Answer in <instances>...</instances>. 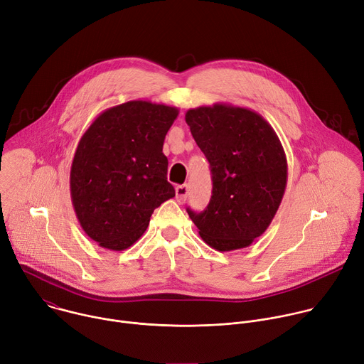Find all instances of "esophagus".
Segmentation results:
<instances>
[{
    "label": "esophagus",
    "mask_w": 364,
    "mask_h": 364,
    "mask_svg": "<svg viewBox=\"0 0 364 364\" xmlns=\"http://www.w3.org/2000/svg\"><path fill=\"white\" fill-rule=\"evenodd\" d=\"M187 197H188V187H187V184L177 186L176 187V198H177V201L180 204H183V203H186Z\"/></svg>",
    "instance_id": "esophagus-1"
}]
</instances>
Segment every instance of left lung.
Returning <instances> with one entry per match:
<instances>
[{
    "label": "left lung",
    "instance_id": "8db88e82",
    "mask_svg": "<svg viewBox=\"0 0 364 364\" xmlns=\"http://www.w3.org/2000/svg\"><path fill=\"white\" fill-rule=\"evenodd\" d=\"M186 122L213 181L205 209L187 213L213 249L247 247L268 229L282 201L288 177L282 144L261 115L226 103L188 109Z\"/></svg>",
    "mask_w": 364,
    "mask_h": 364
}]
</instances>
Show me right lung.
Returning a JSON list of instances; mask_svg holds the SVG:
<instances>
[{
	"mask_svg": "<svg viewBox=\"0 0 364 364\" xmlns=\"http://www.w3.org/2000/svg\"><path fill=\"white\" fill-rule=\"evenodd\" d=\"M177 115L174 107L129 100L103 111L80 138L70 196L82 229L100 247L132 246L154 210L176 196L163 145Z\"/></svg>",
	"mask_w": 364,
	"mask_h": 364,
	"instance_id": "obj_1",
	"label": "right lung"
}]
</instances>
